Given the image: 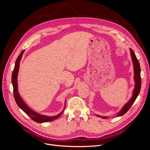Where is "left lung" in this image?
I'll return each instance as SVG.
<instances>
[{"label":"left lung","mask_w":150,"mask_h":150,"mask_svg":"<svg viewBox=\"0 0 150 150\" xmlns=\"http://www.w3.org/2000/svg\"><path fill=\"white\" fill-rule=\"evenodd\" d=\"M130 50V54H131V59H132L133 64V69H134V88L133 91L132 93V97L128 101V103H126L125 105L121 108V110L117 113L116 117L121 116L125 113L128 111L131 106H132V104L135 101L136 99L138 97V94L139 93L140 89H141V86H142V79H141V68L140 65L138 60L137 59V57H136L134 51L131 49H129ZM98 117H101V118L103 119H106L108 118V116H101L99 115H96Z\"/></svg>","instance_id":"1"}]
</instances>
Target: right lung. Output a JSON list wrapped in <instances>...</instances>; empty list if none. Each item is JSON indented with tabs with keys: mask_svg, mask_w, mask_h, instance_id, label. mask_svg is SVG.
<instances>
[{
	"mask_svg": "<svg viewBox=\"0 0 150 150\" xmlns=\"http://www.w3.org/2000/svg\"><path fill=\"white\" fill-rule=\"evenodd\" d=\"M24 50L22 51L21 54H19V56H18L17 60L16 61V64H15V67L14 69H13V71L12 72V83L13 86V96H14L15 101L21 110L23 111L24 112H25L27 115H28L29 117H30V118L34 120V121L39 122V123H42V122H49V121H52L54 120H56L59 117L62 113L64 111V110L66 106V101H65V105H64V110H62V112H61L59 114H58L56 116H48L46 115H40L39 113H38L37 112H35L33 110H32L30 108H29L25 103L23 99H22V97L20 96L19 93L18 91V84H17V76H18V72H19V66H20V62L22 59V55H23V53L24 52Z\"/></svg>",
	"mask_w": 150,
	"mask_h": 150,
	"instance_id": "right-lung-1",
	"label": "right lung"
}]
</instances>
